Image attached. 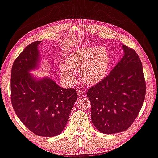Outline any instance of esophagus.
<instances>
[{"instance_id":"34e87169","label":"esophagus","mask_w":158,"mask_h":158,"mask_svg":"<svg viewBox=\"0 0 158 158\" xmlns=\"http://www.w3.org/2000/svg\"><path fill=\"white\" fill-rule=\"evenodd\" d=\"M77 93L78 94V96H83L85 95V92H84L83 91H81V89H78V90L77 91Z\"/></svg>"}]
</instances>
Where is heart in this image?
<instances>
[{
    "mask_svg": "<svg viewBox=\"0 0 158 158\" xmlns=\"http://www.w3.org/2000/svg\"><path fill=\"white\" fill-rule=\"evenodd\" d=\"M110 56L103 47H81L65 58L64 65L61 64L62 76L71 81L76 80L74 72L80 70L81 79L88 84L100 83L109 73Z\"/></svg>",
    "mask_w": 158,
    "mask_h": 158,
    "instance_id": "1",
    "label": "heart"
}]
</instances>
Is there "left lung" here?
Segmentation results:
<instances>
[{"mask_svg":"<svg viewBox=\"0 0 158 158\" xmlns=\"http://www.w3.org/2000/svg\"><path fill=\"white\" fill-rule=\"evenodd\" d=\"M124 55L100 83L86 93L94 126L102 133L124 131L137 118L145 96L142 63L136 52L122 44Z\"/></svg>","mask_w":158,"mask_h":158,"instance_id":"8db88e82","label":"left lung"}]
</instances>
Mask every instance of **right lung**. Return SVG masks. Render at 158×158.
I'll use <instances>...</instances> for the list:
<instances>
[{"mask_svg": "<svg viewBox=\"0 0 158 158\" xmlns=\"http://www.w3.org/2000/svg\"><path fill=\"white\" fill-rule=\"evenodd\" d=\"M40 42H32L14 61L11 103L19 119L30 131L53 137L64 130L77 94L74 89H63L48 77L36 79L29 73L38 65Z\"/></svg>", "mask_w": 158, "mask_h": 158, "instance_id": "add662e5", "label": "right lung"}]
</instances>
